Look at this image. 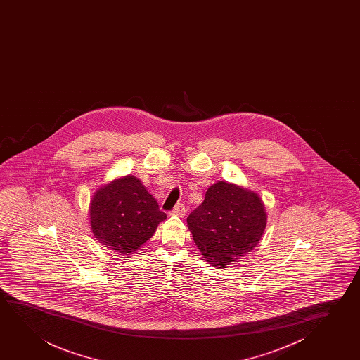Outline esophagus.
Wrapping results in <instances>:
<instances>
[{"instance_id": "1", "label": "esophagus", "mask_w": 360, "mask_h": 360, "mask_svg": "<svg viewBox=\"0 0 360 360\" xmlns=\"http://www.w3.org/2000/svg\"><path fill=\"white\" fill-rule=\"evenodd\" d=\"M173 214L177 217H184L186 215V205L182 202H178L177 205L173 209Z\"/></svg>"}]
</instances>
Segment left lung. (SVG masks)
I'll use <instances>...</instances> for the list:
<instances>
[{"label": "left lung", "instance_id": "obj_1", "mask_svg": "<svg viewBox=\"0 0 360 360\" xmlns=\"http://www.w3.org/2000/svg\"><path fill=\"white\" fill-rule=\"evenodd\" d=\"M187 222L207 263L226 268L259 243L266 214L257 193L220 181L209 187L204 202L189 214Z\"/></svg>", "mask_w": 360, "mask_h": 360}]
</instances>
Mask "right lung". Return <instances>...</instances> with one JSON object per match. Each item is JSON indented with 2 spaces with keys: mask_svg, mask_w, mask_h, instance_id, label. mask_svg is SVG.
I'll return each instance as SVG.
<instances>
[{
  "mask_svg": "<svg viewBox=\"0 0 360 360\" xmlns=\"http://www.w3.org/2000/svg\"><path fill=\"white\" fill-rule=\"evenodd\" d=\"M166 217L156 199L134 176L114 179L99 188L89 204L94 237L122 256L143 246Z\"/></svg>",
  "mask_w": 360,
  "mask_h": 360,
  "instance_id": "add662e5",
  "label": "right lung"
}]
</instances>
